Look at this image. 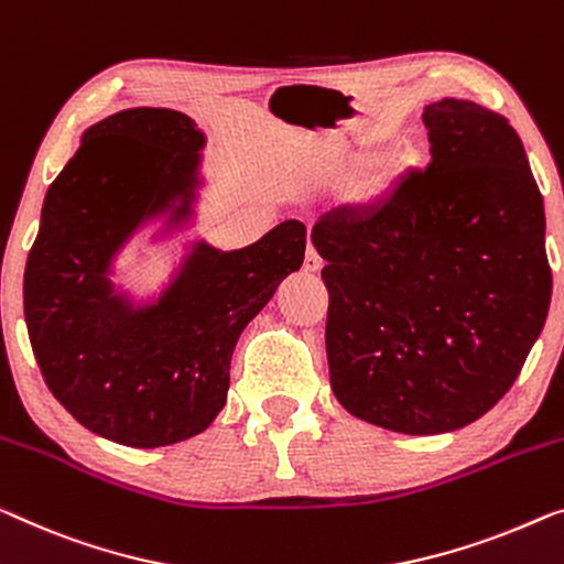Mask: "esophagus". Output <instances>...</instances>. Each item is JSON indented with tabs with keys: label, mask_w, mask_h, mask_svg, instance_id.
Wrapping results in <instances>:
<instances>
[{
	"label": "esophagus",
	"mask_w": 564,
	"mask_h": 564,
	"mask_svg": "<svg viewBox=\"0 0 564 564\" xmlns=\"http://www.w3.org/2000/svg\"><path fill=\"white\" fill-rule=\"evenodd\" d=\"M322 258H318V253L314 250V246H308L306 248V256H304V271H308V273H316V271H322Z\"/></svg>",
	"instance_id": "esophagus-1"
}]
</instances>
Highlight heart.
Returning <instances> with one entry per match:
<instances>
[{"mask_svg":"<svg viewBox=\"0 0 564 564\" xmlns=\"http://www.w3.org/2000/svg\"><path fill=\"white\" fill-rule=\"evenodd\" d=\"M402 170H405V162H402V159H388V162L377 170V174L369 176V180L362 184V197L375 199L384 195V192L394 184V180L402 174Z\"/></svg>","mask_w":564,"mask_h":564,"instance_id":"heart-1","label":"heart"}]
</instances>
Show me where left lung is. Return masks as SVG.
<instances>
[{
  "label": "left lung",
  "mask_w": 564,
  "mask_h": 564,
  "mask_svg": "<svg viewBox=\"0 0 564 564\" xmlns=\"http://www.w3.org/2000/svg\"><path fill=\"white\" fill-rule=\"evenodd\" d=\"M431 164L311 240L326 260V357L341 408L405 435L474 423L522 372L552 296L544 202L501 113L423 108Z\"/></svg>",
  "instance_id": "left-lung-1"
}]
</instances>
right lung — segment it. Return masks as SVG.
<instances>
[{"instance_id": "right-lung-1", "label": "right lung", "mask_w": 564, "mask_h": 564, "mask_svg": "<svg viewBox=\"0 0 564 564\" xmlns=\"http://www.w3.org/2000/svg\"><path fill=\"white\" fill-rule=\"evenodd\" d=\"M205 133L172 108H126L83 131L50 184L24 268V322L57 402L131 448L207 431L230 388L238 336L304 263L306 228L285 220L253 246L192 242L156 301L111 283L113 258L144 225L195 217Z\"/></svg>"}]
</instances>
